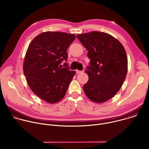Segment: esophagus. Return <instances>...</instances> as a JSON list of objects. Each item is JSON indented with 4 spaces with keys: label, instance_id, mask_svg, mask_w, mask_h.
<instances>
[{
    "label": "esophagus",
    "instance_id": "1",
    "mask_svg": "<svg viewBox=\"0 0 149 149\" xmlns=\"http://www.w3.org/2000/svg\"><path fill=\"white\" fill-rule=\"evenodd\" d=\"M76 72L77 74H81L82 72V71H79V70H77L76 71Z\"/></svg>",
    "mask_w": 149,
    "mask_h": 149
}]
</instances>
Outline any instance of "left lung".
Returning <instances> with one entry per match:
<instances>
[{
  "label": "left lung",
  "instance_id": "8db88e82",
  "mask_svg": "<svg viewBox=\"0 0 149 149\" xmlns=\"http://www.w3.org/2000/svg\"><path fill=\"white\" fill-rule=\"evenodd\" d=\"M77 38L88 51L90 65L84 91L92 101L102 103L121 88L128 68L127 56L121 42L111 35L98 31L78 34Z\"/></svg>",
  "mask_w": 149,
  "mask_h": 149
}]
</instances>
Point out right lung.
<instances>
[{
  "label": "right lung",
  "instance_id": "add662e5",
  "mask_svg": "<svg viewBox=\"0 0 149 149\" xmlns=\"http://www.w3.org/2000/svg\"><path fill=\"white\" fill-rule=\"evenodd\" d=\"M75 35L47 31L37 35L26 52L23 70L29 88L47 102L61 100L75 74L61 63L68 59L67 49ZM67 65V63H65Z\"/></svg>",
  "mask_w": 149,
  "mask_h": 149
}]
</instances>
